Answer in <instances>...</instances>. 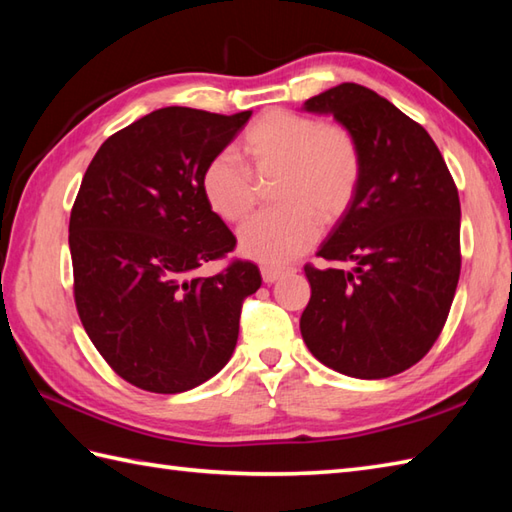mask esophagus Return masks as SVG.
<instances>
[{
    "label": "esophagus",
    "instance_id": "obj_1",
    "mask_svg": "<svg viewBox=\"0 0 512 512\" xmlns=\"http://www.w3.org/2000/svg\"><path fill=\"white\" fill-rule=\"evenodd\" d=\"M284 275H286L284 268H270V266L262 268V279L266 284H275V281H279Z\"/></svg>",
    "mask_w": 512,
    "mask_h": 512
}]
</instances>
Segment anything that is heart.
Masks as SVG:
<instances>
[{
    "label": "heart",
    "mask_w": 512,
    "mask_h": 512,
    "mask_svg": "<svg viewBox=\"0 0 512 512\" xmlns=\"http://www.w3.org/2000/svg\"><path fill=\"white\" fill-rule=\"evenodd\" d=\"M242 154L259 180L279 176V209L239 226V253L264 266H286L319 237V220L334 222L352 204L361 180L356 140L341 125L270 110L246 129ZM233 154L213 156L202 171V195L224 222H237L257 202V182Z\"/></svg>",
    "instance_id": "1"
}]
</instances>
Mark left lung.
I'll use <instances>...</instances> for the list:
<instances>
[{
  "instance_id": "1",
  "label": "left lung",
  "mask_w": 512,
  "mask_h": 512,
  "mask_svg": "<svg viewBox=\"0 0 512 512\" xmlns=\"http://www.w3.org/2000/svg\"><path fill=\"white\" fill-rule=\"evenodd\" d=\"M303 110L334 116L352 134L361 180L317 253L332 266H306L301 336L339 374H400L449 317L462 264L458 189L427 129L363 85H336Z\"/></svg>"
}]
</instances>
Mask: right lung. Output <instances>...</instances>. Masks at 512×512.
<instances>
[{
	"instance_id": "right-lung-1",
	"label": "right lung",
	"mask_w": 512,
	"mask_h": 512,
	"mask_svg": "<svg viewBox=\"0 0 512 512\" xmlns=\"http://www.w3.org/2000/svg\"><path fill=\"white\" fill-rule=\"evenodd\" d=\"M253 112L162 107L101 145L70 215L74 301L114 372L154 394H180L231 361L242 301L259 268L193 273L235 248L202 195V171Z\"/></svg>"
}]
</instances>
